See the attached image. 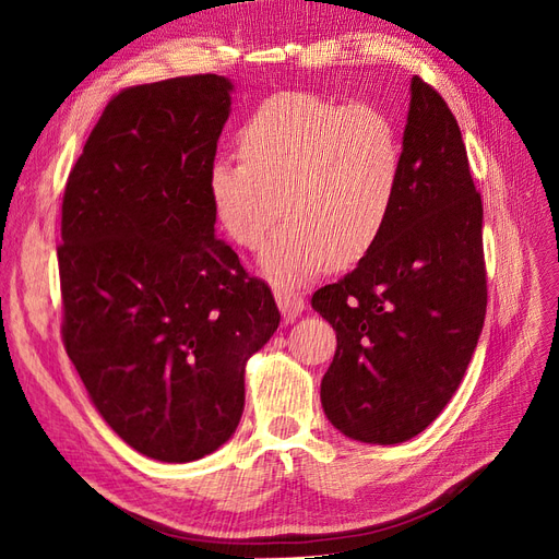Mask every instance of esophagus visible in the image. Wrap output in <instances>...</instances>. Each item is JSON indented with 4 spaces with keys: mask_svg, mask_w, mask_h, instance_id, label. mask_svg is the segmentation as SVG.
Here are the masks:
<instances>
[{
    "mask_svg": "<svg viewBox=\"0 0 559 559\" xmlns=\"http://www.w3.org/2000/svg\"><path fill=\"white\" fill-rule=\"evenodd\" d=\"M275 300L280 306V312L286 321H294L302 308H306V302H302V296L294 289H289V286H277L275 289Z\"/></svg>",
    "mask_w": 559,
    "mask_h": 559,
    "instance_id": "esophagus-1",
    "label": "esophagus"
}]
</instances>
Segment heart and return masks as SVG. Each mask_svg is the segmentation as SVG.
<instances>
[{
	"instance_id": "heart-1",
	"label": "heart",
	"mask_w": 559,
	"mask_h": 559,
	"mask_svg": "<svg viewBox=\"0 0 559 559\" xmlns=\"http://www.w3.org/2000/svg\"><path fill=\"white\" fill-rule=\"evenodd\" d=\"M240 163L218 158L207 193L218 226L242 249L263 253V270L294 286L331 261L352 265L378 245L401 191V134L382 107L343 105L317 93H277L240 130Z\"/></svg>"
}]
</instances>
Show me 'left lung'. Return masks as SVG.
Instances as JSON below:
<instances>
[{
  "instance_id": "8db88e82",
  "label": "left lung",
  "mask_w": 559,
  "mask_h": 559,
  "mask_svg": "<svg viewBox=\"0 0 559 559\" xmlns=\"http://www.w3.org/2000/svg\"><path fill=\"white\" fill-rule=\"evenodd\" d=\"M312 308L337 337L321 380L337 431L394 445L441 415L485 321L483 200L456 118L419 76L392 222L349 275L314 292Z\"/></svg>"
}]
</instances>
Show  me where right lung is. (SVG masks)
Segmentation results:
<instances>
[{"mask_svg":"<svg viewBox=\"0 0 559 559\" xmlns=\"http://www.w3.org/2000/svg\"><path fill=\"white\" fill-rule=\"evenodd\" d=\"M226 76H177L109 99L62 198V341L107 425L158 462L222 448L245 366L280 326L265 282L214 235L207 175Z\"/></svg>","mask_w":559,"mask_h":559,"instance_id":"right-lung-1","label":"right lung"}]
</instances>
